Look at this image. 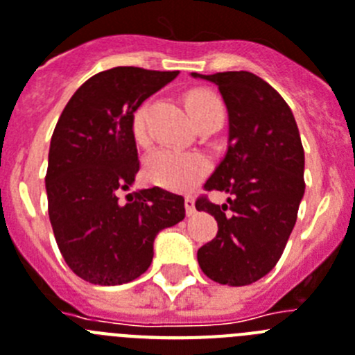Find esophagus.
I'll list each match as a JSON object with an SVG mask.
<instances>
[{
  "label": "esophagus",
  "instance_id": "obj_1",
  "mask_svg": "<svg viewBox=\"0 0 355 355\" xmlns=\"http://www.w3.org/2000/svg\"><path fill=\"white\" fill-rule=\"evenodd\" d=\"M186 214L187 216H193L196 213V207H195V198L193 196H186Z\"/></svg>",
  "mask_w": 355,
  "mask_h": 355
}]
</instances>
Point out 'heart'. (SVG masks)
I'll return each instance as SVG.
<instances>
[{
  "label": "heart",
  "instance_id": "1",
  "mask_svg": "<svg viewBox=\"0 0 355 355\" xmlns=\"http://www.w3.org/2000/svg\"><path fill=\"white\" fill-rule=\"evenodd\" d=\"M195 121L216 110L222 104L216 97L204 92H193L187 99ZM132 133L137 142L148 141V104L135 110L132 117ZM211 164L207 157L196 151H182L175 148H157L144 159V177L155 186L166 187L171 191H189L207 175Z\"/></svg>",
  "mask_w": 355,
  "mask_h": 355
}]
</instances>
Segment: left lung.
<instances>
[{"label":"left lung","mask_w":355,"mask_h":355,"mask_svg":"<svg viewBox=\"0 0 355 355\" xmlns=\"http://www.w3.org/2000/svg\"><path fill=\"white\" fill-rule=\"evenodd\" d=\"M218 86L229 117L227 151L207 191L227 193V204L196 200L213 214L218 233L196 252L216 284L242 287L278 263L305 193V153L296 119L284 97L251 71L191 73Z\"/></svg>","instance_id":"1"}]
</instances>
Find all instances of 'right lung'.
Masks as SVG:
<instances>
[{
	"label": "right lung",
	"mask_w": 355,
	"mask_h": 355,
	"mask_svg": "<svg viewBox=\"0 0 355 355\" xmlns=\"http://www.w3.org/2000/svg\"><path fill=\"white\" fill-rule=\"evenodd\" d=\"M177 76L135 67L95 73L53 130L44 178L50 223L68 267L90 284L139 278L153 260L155 236L186 216L182 196L160 187L119 200L141 168L133 113Z\"/></svg>",
	"instance_id": "right-lung-1"
}]
</instances>
